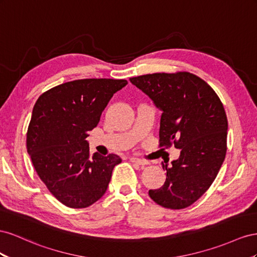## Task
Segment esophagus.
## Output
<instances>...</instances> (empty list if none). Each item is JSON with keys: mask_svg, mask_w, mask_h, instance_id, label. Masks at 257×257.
Returning <instances> with one entry per match:
<instances>
[{"mask_svg": "<svg viewBox=\"0 0 257 257\" xmlns=\"http://www.w3.org/2000/svg\"><path fill=\"white\" fill-rule=\"evenodd\" d=\"M130 161H131V163L137 164V165H140V166H144V165H148V164H149L148 160L138 158V157H131V158H130Z\"/></svg>", "mask_w": 257, "mask_h": 257, "instance_id": "esophagus-1", "label": "esophagus"}]
</instances>
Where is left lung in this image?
Here are the masks:
<instances>
[{"mask_svg":"<svg viewBox=\"0 0 257 257\" xmlns=\"http://www.w3.org/2000/svg\"><path fill=\"white\" fill-rule=\"evenodd\" d=\"M130 82L161 109L159 148L180 149L167 171L165 184L150 189L159 206L180 210L207 192L221 169L227 151L228 121L216 92L189 72L154 73Z\"/></svg>","mask_w":257,"mask_h":257,"instance_id":"1","label":"left lung"}]
</instances>
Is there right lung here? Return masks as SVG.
Masks as SVG:
<instances>
[{"label":"right lung","mask_w":257,"mask_h":257,"mask_svg":"<svg viewBox=\"0 0 257 257\" xmlns=\"http://www.w3.org/2000/svg\"><path fill=\"white\" fill-rule=\"evenodd\" d=\"M127 84L126 79H76L51 88L35 102L27 150L40 179L64 206L82 209L98 201L121 163L115 154L91 156L86 138L113 94Z\"/></svg>","instance_id":"add662e5"}]
</instances>
